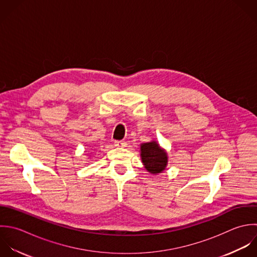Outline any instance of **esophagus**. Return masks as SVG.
<instances>
[{"label": "esophagus", "mask_w": 257, "mask_h": 257, "mask_svg": "<svg viewBox=\"0 0 257 257\" xmlns=\"http://www.w3.org/2000/svg\"><path fill=\"white\" fill-rule=\"evenodd\" d=\"M114 144H115L116 147H126V145H127V143L123 140H116L114 142Z\"/></svg>", "instance_id": "34e87169"}]
</instances>
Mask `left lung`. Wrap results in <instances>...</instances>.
Returning <instances> with one entry per match:
<instances>
[{
	"instance_id": "1",
	"label": "left lung",
	"mask_w": 257,
	"mask_h": 257,
	"mask_svg": "<svg viewBox=\"0 0 257 257\" xmlns=\"http://www.w3.org/2000/svg\"><path fill=\"white\" fill-rule=\"evenodd\" d=\"M141 157L145 168L152 174L162 172L167 164V154L152 141L141 145Z\"/></svg>"
}]
</instances>
